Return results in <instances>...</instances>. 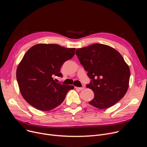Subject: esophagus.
<instances>
[{"label":"esophagus","instance_id":"esophagus-1","mask_svg":"<svg viewBox=\"0 0 147 147\" xmlns=\"http://www.w3.org/2000/svg\"><path fill=\"white\" fill-rule=\"evenodd\" d=\"M76 88L77 89H79L80 90H83L84 89V87H76Z\"/></svg>","mask_w":147,"mask_h":147}]
</instances>
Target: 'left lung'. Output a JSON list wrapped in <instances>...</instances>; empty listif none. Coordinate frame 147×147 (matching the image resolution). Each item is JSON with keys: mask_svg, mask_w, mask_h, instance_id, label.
<instances>
[{"mask_svg": "<svg viewBox=\"0 0 147 147\" xmlns=\"http://www.w3.org/2000/svg\"><path fill=\"white\" fill-rule=\"evenodd\" d=\"M76 55L90 79L86 87L93 90L89 103L105 109L119 102L129 87L130 69L121 54L114 48L95 43L76 49Z\"/></svg>", "mask_w": 147, "mask_h": 147, "instance_id": "left-lung-1", "label": "left lung"}]
</instances>
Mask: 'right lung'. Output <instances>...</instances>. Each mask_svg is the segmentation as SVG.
Returning <instances> with one entry per match:
<instances>
[{
  "instance_id": "1",
  "label": "right lung",
  "mask_w": 147,
  "mask_h": 147,
  "mask_svg": "<svg viewBox=\"0 0 147 147\" xmlns=\"http://www.w3.org/2000/svg\"><path fill=\"white\" fill-rule=\"evenodd\" d=\"M75 48L56 44H38L25 53L17 69V79L22 97L35 109L49 111L64 101L73 86L57 83L54 76L62 77L60 68L72 58Z\"/></svg>"
}]
</instances>
